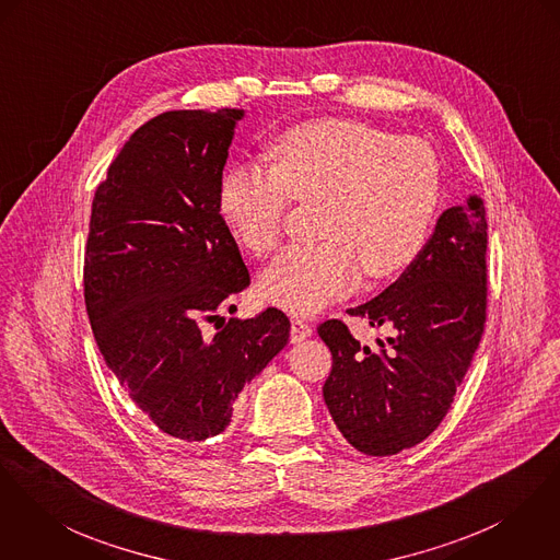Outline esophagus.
I'll list each match as a JSON object with an SVG mask.
<instances>
[{"label":"esophagus","instance_id":"34e87169","mask_svg":"<svg viewBox=\"0 0 560 560\" xmlns=\"http://www.w3.org/2000/svg\"><path fill=\"white\" fill-rule=\"evenodd\" d=\"M311 332H313V328H311L304 319H301V317H294V319H292V330H290L292 343H301L302 339L311 337Z\"/></svg>","mask_w":560,"mask_h":560}]
</instances>
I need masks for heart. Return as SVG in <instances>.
Here are the masks:
<instances>
[{"label": "heart", "instance_id": "heart-1", "mask_svg": "<svg viewBox=\"0 0 560 560\" xmlns=\"http://www.w3.org/2000/svg\"><path fill=\"white\" fill-rule=\"evenodd\" d=\"M441 187V162L427 140L326 117L281 131L270 164L230 166L219 209L234 238L261 258L279 247L292 202H322V238L285 249L259 279L266 301L308 315L349 294L362 270L369 279L407 270L427 245Z\"/></svg>", "mask_w": 560, "mask_h": 560}]
</instances>
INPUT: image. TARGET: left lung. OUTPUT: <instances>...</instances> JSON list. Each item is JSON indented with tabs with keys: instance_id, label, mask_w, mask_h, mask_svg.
Here are the masks:
<instances>
[{
	"instance_id": "1",
	"label": "left lung",
	"mask_w": 560,
	"mask_h": 560,
	"mask_svg": "<svg viewBox=\"0 0 560 560\" xmlns=\"http://www.w3.org/2000/svg\"><path fill=\"white\" fill-rule=\"evenodd\" d=\"M486 249V209L471 196L441 213L420 256L389 288L347 311L389 328L387 345L360 347L341 319L319 324L332 351L324 400L358 452L398 454L447 416L483 335Z\"/></svg>"
}]
</instances>
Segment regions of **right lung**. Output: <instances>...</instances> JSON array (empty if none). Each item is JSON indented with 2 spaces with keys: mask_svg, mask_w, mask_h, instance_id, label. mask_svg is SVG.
<instances>
[{
  "mask_svg": "<svg viewBox=\"0 0 560 560\" xmlns=\"http://www.w3.org/2000/svg\"><path fill=\"white\" fill-rule=\"evenodd\" d=\"M238 108L168 110L129 136L97 185L85 306L106 366L176 441L225 431L238 392L288 345L279 308L223 322L249 270L219 209ZM219 320L207 338L205 323Z\"/></svg>",
  "mask_w": 560,
  "mask_h": 560,
  "instance_id": "1",
  "label": "right lung"
}]
</instances>
